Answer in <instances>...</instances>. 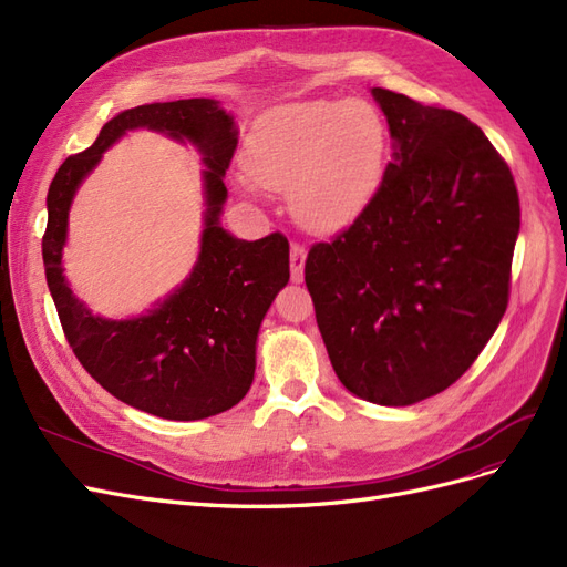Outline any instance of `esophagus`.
Listing matches in <instances>:
<instances>
[{"label": "esophagus", "mask_w": 567, "mask_h": 567, "mask_svg": "<svg viewBox=\"0 0 567 567\" xmlns=\"http://www.w3.org/2000/svg\"><path fill=\"white\" fill-rule=\"evenodd\" d=\"M303 261H306L303 245L291 243V249H289V276H291V282H301L303 280Z\"/></svg>", "instance_id": "34e87169"}]
</instances>
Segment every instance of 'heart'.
<instances>
[{"label":"heart","instance_id":"obj_1","mask_svg":"<svg viewBox=\"0 0 567 567\" xmlns=\"http://www.w3.org/2000/svg\"><path fill=\"white\" fill-rule=\"evenodd\" d=\"M386 145V126L370 103H287L251 126L245 169L261 188H289V207L303 226L339 230L355 221L374 197Z\"/></svg>","mask_w":567,"mask_h":567}]
</instances>
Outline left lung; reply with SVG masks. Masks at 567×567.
<instances>
[{
  "mask_svg": "<svg viewBox=\"0 0 567 567\" xmlns=\"http://www.w3.org/2000/svg\"><path fill=\"white\" fill-rule=\"evenodd\" d=\"M372 96L393 159L355 221L308 249L303 276L339 381L403 408L452 386L495 334L520 203L468 117L379 86Z\"/></svg>",
  "mask_w": 567,
  "mask_h": 567,
  "instance_id": "1",
  "label": "left lung"
}]
</instances>
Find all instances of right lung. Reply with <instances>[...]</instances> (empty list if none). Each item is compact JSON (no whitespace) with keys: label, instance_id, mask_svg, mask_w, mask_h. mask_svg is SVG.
<instances>
[{"label":"right lung","instance_id":"1","mask_svg":"<svg viewBox=\"0 0 567 567\" xmlns=\"http://www.w3.org/2000/svg\"><path fill=\"white\" fill-rule=\"evenodd\" d=\"M138 125L188 137L206 155L204 247L192 278L148 317L103 321L71 297L62 278L66 209L100 155ZM235 148L233 117L212 99L138 105L103 124L91 148L70 155L47 195L49 221L42 237L47 285L72 353L122 403L172 422L214 416L247 395L257 368L261 320L289 280V243L282 233L247 243L218 226L228 195L224 176Z\"/></svg>","mask_w":567,"mask_h":567}]
</instances>
